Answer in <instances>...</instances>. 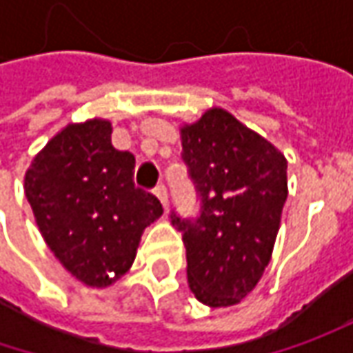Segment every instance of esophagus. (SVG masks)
Returning a JSON list of instances; mask_svg holds the SVG:
<instances>
[{
	"label": "esophagus",
	"mask_w": 353,
	"mask_h": 353,
	"mask_svg": "<svg viewBox=\"0 0 353 353\" xmlns=\"http://www.w3.org/2000/svg\"><path fill=\"white\" fill-rule=\"evenodd\" d=\"M153 192H155V196L161 200V204L167 208V202H169V192H167V186H165V184H157Z\"/></svg>",
	"instance_id": "1"
}]
</instances>
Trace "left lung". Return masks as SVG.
<instances>
[{"label":"left lung","mask_w":353,"mask_h":353,"mask_svg":"<svg viewBox=\"0 0 353 353\" xmlns=\"http://www.w3.org/2000/svg\"><path fill=\"white\" fill-rule=\"evenodd\" d=\"M181 137L200 214L181 218L172 210L170 222L183 232L190 291L212 308L237 305L271 259L287 200V159L220 108L184 125Z\"/></svg>","instance_id":"obj_1"}]
</instances>
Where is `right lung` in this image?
<instances>
[{
  "label": "right lung",
  "mask_w": 353,
  "mask_h": 353,
  "mask_svg": "<svg viewBox=\"0 0 353 353\" xmlns=\"http://www.w3.org/2000/svg\"><path fill=\"white\" fill-rule=\"evenodd\" d=\"M135 157L112 145V123H70L34 157L25 196L54 257L78 281L108 287L128 271L143 230L163 214L133 183Z\"/></svg>",
  "instance_id": "1"
}]
</instances>
